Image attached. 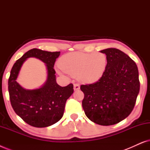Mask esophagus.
Returning <instances> with one entry per match:
<instances>
[{
	"mask_svg": "<svg viewBox=\"0 0 150 150\" xmlns=\"http://www.w3.org/2000/svg\"><path fill=\"white\" fill-rule=\"evenodd\" d=\"M79 89H80L79 84H78V83L74 84V89L75 91H76V90H79Z\"/></svg>",
	"mask_w": 150,
	"mask_h": 150,
	"instance_id": "34e87169",
	"label": "esophagus"
}]
</instances>
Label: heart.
Instances as JSON below:
<instances>
[{
    "label": "heart",
    "mask_w": 150,
    "mask_h": 150,
    "mask_svg": "<svg viewBox=\"0 0 150 150\" xmlns=\"http://www.w3.org/2000/svg\"><path fill=\"white\" fill-rule=\"evenodd\" d=\"M59 65L62 71L76 76L84 83H94L105 71L107 59L102 52L86 53L74 52L65 54L59 59Z\"/></svg>",
    "instance_id": "b5f03b06"
}]
</instances>
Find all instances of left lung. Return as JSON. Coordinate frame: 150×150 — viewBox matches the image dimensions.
Instances as JSON below:
<instances>
[{
    "label": "left lung",
    "instance_id": "1",
    "mask_svg": "<svg viewBox=\"0 0 150 150\" xmlns=\"http://www.w3.org/2000/svg\"><path fill=\"white\" fill-rule=\"evenodd\" d=\"M106 55L105 71L98 81L81 85L86 116L102 126L117 124L134 107L140 89L139 71L130 57L117 48L100 51Z\"/></svg>",
    "mask_w": 150,
    "mask_h": 150
}]
</instances>
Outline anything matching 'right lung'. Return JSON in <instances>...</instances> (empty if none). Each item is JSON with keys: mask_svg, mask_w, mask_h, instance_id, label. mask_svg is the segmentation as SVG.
I'll return each instance as SVG.
<instances>
[{"mask_svg": "<svg viewBox=\"0 0 150 150\" xmlns=\"http://www.w3.org/2000/svg\"><path fill=\"white\" fill-rule=\"evenodd\" d=\"M60 52H48L33 48L16 61L8 81V90L12 108L26 124L36 128H44L62 118L67 100L74 92L73 84L61 87L56 82L54 65ZM28 57H35L47 64L48 79L42 88L26 90L16 81L22 63Z\"/></svg>", "mask_w": 150, "mask_h": 150, "instance_id": "add662e5", "label": "right lung"}]
</instances>
